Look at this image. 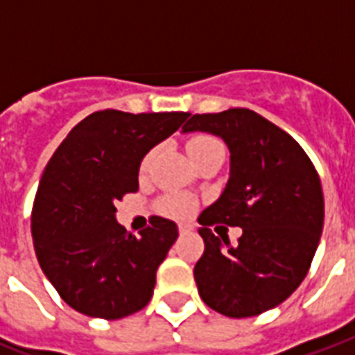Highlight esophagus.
Returning <instances> with one entry per match:
<instances>
[{
	"mask_svg": "<svg viewBox=\"0 0 355 355\" xmlns=\"http://www.w3.org/2000/svg\"><path fill=\"white\" fill-rule=\"evenodd\" d=\"M189 230H191V228L184 227V225H180V227H178V232H180V234H188Z\"/></svg>",
	"mask_w": 355,
	"mask_h": 355,
	"instance_id": "esophagus-1",
	"label": "esophagus"
}]
</instances>
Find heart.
Wrapping results in <instances>:
<instances>
[{
	"label": "heart",
	"mask_w": 355,
	"mask_h": 355,
	"mask_svg": "<svg viewBox=\"0 0 355 355\" xmlns=\"http://www.w3.org/2000/svg\"><path fill=\"white\" fill-rule=\"evenodd\" d=\"M223 147L221 141H217L214 136H208V134H195L191 138L188 139V153H189V158L191 160H199L200 156H205L206 153H210L214 149H219ZM158 153V149H153L147 153V156L144 158L141 162V166H139V171L141 175L147 173L149 169L150 162L155 158V155ZM158 208L164 216H169L173 219H188L191 214L195 211L197 205H195V200L188 195H182V193H169L166 195L164 199L158 202Z\"/></svg>",
	"instance_id": "b5f03b06"
}]
</instances>
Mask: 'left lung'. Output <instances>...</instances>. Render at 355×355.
Here are the masks:
<instances>
[{"label":"left lung","instance_id":"obj_1","mask_svg":"<svg viewBox=\"0 0 355 355\" xmlns=\"http://www.w3.org/2000/svg\"><path fill=\"white\" fill-rule=\"evenodd\" d=\"M182 130L219 136L230 150L227 188L199 216L200 298L232 319L276 308L302 284L322 234L324 197L313 164L289 134L248 108L195 114ZM216 222L243 228L237 245L211 232Z\"/></svg>","mask_w":355,"mask_h":355}]
</instances>
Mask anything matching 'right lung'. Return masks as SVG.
I'll return each instance as SVG.
<instances>
[{
    "mask_svg": "<svg viewBox=\"0 0 355 355\" xmlns=\"http://www.w3.org/2000/svg\"><path fill=\"white\" fill-rule=\"evenodd\" d=\"M188 112L101 110L71 128L38 184L31 232L44 275L68 306L116 320L144 309L177 225L153 217L139 237L116 221V200L138 191L139 164Z\"/></svg>",
    "mask_w": 355,
    "mask_h": 355,
    "instance_id": "obj_1",
    "label": "right lung"
}]
</instances>
